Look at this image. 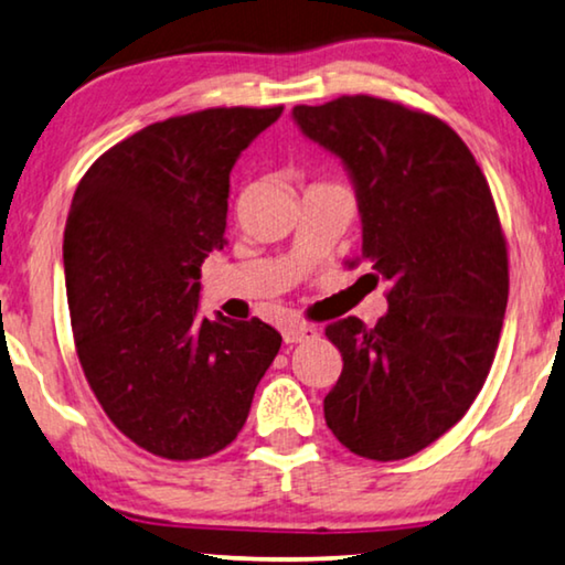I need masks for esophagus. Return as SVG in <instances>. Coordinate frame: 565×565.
Wrapping results in <instances>:
<instances>
[{"label":"esophagus","mask_w":565,"mask_h":565,"mask_svg":"<svg viewBox=\"0 0 565 565\" xmlns=\"http://www.w3.org/2000/svg\"><path fill=\"white\" fill-rule=\"evenodd\" d=\"M284 343H307V340H315L317 338V328L312 324H305V322H297V324H286L284 328Z\"/></svg>","instance_id":"esophagus-1"}]
</instances>
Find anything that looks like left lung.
I'll use <instances>...</instances> for the list:
<instances>
[{
    "label": "left lung",
    "mask_w": 565,
    "mask_h": 565,
    "mask_svg": "<svg viewBox=\"0 0 565 565\" xmlns=\"http://www.w3.org/2000/svg\"><path fill=\"white\" fill-rule=\"evenodd\" d=\"M291 117L343 161L359 260L388 284L373 328L359 317L324 328L343 355L324 423L355 456L409 458L466 415L494 363L510 266L491 189L452 127L399 102L355 94Z\"/></svg>",
    "instance_id": "1"
}]
</instances>
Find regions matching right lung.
Masks as SVG:
<instances>
[{
  "label": "right lung",
  "instance_id": "obj_1",
  "mask_svg": "<svg viewBox=\"0 0 565 565\" xmlns=\"http://www.w3.org/2000/svg\"><path fill=\"white\" fill-rule=\"evenodd\" d=\"M284 107H214L142 127L78 181L63 268L78 363L117 430L153 456L227 448L281 348L271 324L200 317L225 245L230 171Z\"/></svg>",
  "mask_w": 565,
  "mask_h": 565
}]
</instances>
